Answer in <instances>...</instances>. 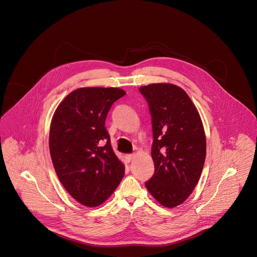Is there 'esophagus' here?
<instances>
[{
	"mask_svg": "<svg viewBox=\"0 0 257 257\" xmlns=\"http://www.w3.org/2000/svg\"><path fill=\"white\" fill-rule=\"evenodd\" d=\"M134 157H135L134 155H126L125 156V160H126L127 163H130L134 159Z\"/></svg>",
	"mask_w": 257,
	"mask_h": 257,
	"instance_id": "esophagus-1",
	"label": "esophagus"
}]
</instances>
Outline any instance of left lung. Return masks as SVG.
I'll list each match as a JSON object with an SVG mask.
<instances>
[{"mask_svg":"<svg viewBox=\"0 0 257 257\" xmlns=\"http://www.w3.org/2000/svg\"><path fill=\"white\" fill-rule=\"evenodd\" d=\"M149 103L154 141V176L145 182L151 194L164 206L184 202L200 178L206 140L195 105L181 87L154 83L139 88Z\"/></svg>","mask_w":257,"mask_h":257,"instance_id":"1","label":"left lung"}]
</instances>
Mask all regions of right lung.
Returning <instances> with one entry per match:
<instances>
[{
	"label": "right lung",
	"mask_w": 257,
	"mask_h": 257,
	"mask_svg": "<svg viewBox=\"0 0 257 257\" xmlns=\"http://www.w3.org/2000/svg\"><path fill=\"white\" fill-rule=\"evenodd\" d=\"M120 88L82 87L59 104L50 129V153L68 193L85 206L104 202L120 184L125 168L116 157L104 127Z\"/></svg>",
	"instance_id": "right-lung-1"
}]
</instances>
